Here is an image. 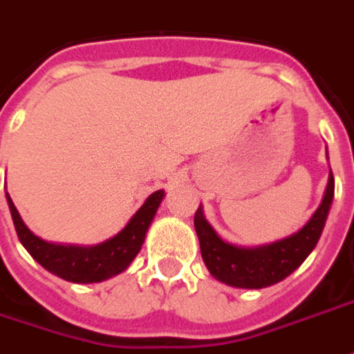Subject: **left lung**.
<instances>
[{"label":"left lung","mask_w":354,"mask_h":354,"mask_svg":"<svg viewBox=\"0 0 354 354\" xmlns=\"http://www.w3.org/2000/svg\"><path fill=\"white\" fill-rule=\"evenodd\" d=\"M333 201V174L330 172L322 203L303 228L293 236L268 245L237 247L226 243L205 220L199 207L194 216L201 257L212 276L232 288L263 289L288 278L297 270L322 236L324 224Z\"/></svg>","instance_id":"1"}]
</instances>
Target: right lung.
<instances>
[{
  "mask_svg": "<svg viewBox=\"0 0 354 354\" xmlns=\"http://www.w3.org/2000/svg\"><path fill=\"white\" fill-rule=\"evenodd\" d=\"M162 197H165L162 189L149 195L117 236L103 241L100 245L90 247L61 245V243L44 241L41 237L34 236L30 230L26 228L9 194H7V203L11 209L17 236L24 249L34 257V261H38L46 270L66 281L93 283V281L109 280L130 266L136 254L142 249L145 234L149 230V224L153 222V216L159 209Z\"/></svg>",
  "mask_w": 354,
  "mask_h": 354,
  "instance_id": "obj_1",
  "label": "right lung"
}]
</instances>
